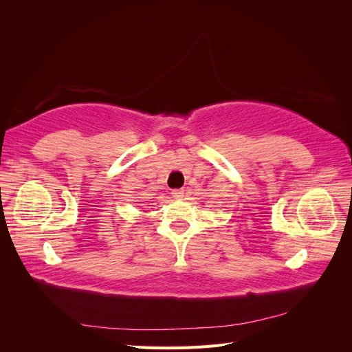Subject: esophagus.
<instances>
[{
    "instance_id": "1",
    "label": "esophagus",
    "mask_w": 352,
    "mask_h": 352,
    "mask_svg": "<svg viewBox=\"0 0 352 352\" xmlns=\"http://www.w3.org/2000/svg\"><path fill=\"white\" fill-rule=\"evenodd\" d=\"M172 197H173L175 199L184 198V189H173V190H172Z\"/></svg>"
}]
</instances>
